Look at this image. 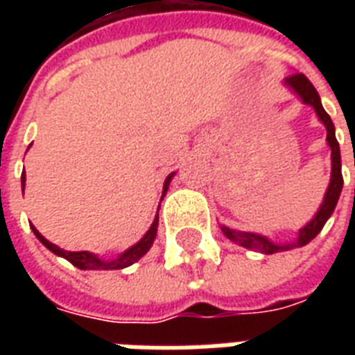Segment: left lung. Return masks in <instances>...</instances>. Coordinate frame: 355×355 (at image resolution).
Wrapping results in <instances>:
<instances>
[{
	"label": "left lung",
	"instance_id": "1",
	"mask_svg": "<svg viewBox=\"0 0 355 355\" xmlns=\"http://www.w3.org/2000/svg\"><path fill=\"white\" fill-rule=\"evenodd\" d=\"M284 85L287 88H291L295 94H297L302 103L313 107V110L317 112L319 119L324 123L326 127V141L330 145L331 149V177H330V186L326 189L324 200L320 205L319 211L315 214V217L306 225L304 228L298 230V237L291 243H284V245H278V243H272L270 239H267L265 236H259V234L252 232H241V230H234V228H228L225 225H221L223 234L230 239V241L237 243L245 248H252V250H258V252L263 254H275L282 252V250H291V248L304 247L308 245L311 239H313L317 234L322 230V227L326 225V221L330 219V216L336 210L337 200H339V195H341L343 189V173H341V150H339V144H337L336 138V127L331 123V118L326 114V110L322 108V103H320V97L315 90V86L309 83V79L304 73H293L289 77H286Z\"/></svg>",
	"mask_w": 355,
	"mask_h": 355
}]
</instances>
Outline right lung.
Here are the masks:
<instances>
[{
	"label": "right lung",
	"mask_w": 355,
	"mask_h": 355,
	"mask_svg": "<svg viewBox=\"0 0 355 355\" xmlns=\"http://www.w3.org/2000/svg\"><path fill=\"white\" fill-rule=\"evenodd\" d=\"M175 173H171L169 177L166 178V182H164V193H162V199H164V195L167 193V188H169V182H171V178ZM25 186V173H21V189ZM160 199V200H162ZM31 230L35 232V236L40 239V243L44 247H47L51 250L53 254H57L60 258L68 259L69 263H73L77 269L80 270H116V269H125L128 265H132L134 261H138L144 254H147L150 247H153V241H155L156 237V230H158V214H156L155 221L150 225V228L147 230L141 239H139L136 245H132L130 248H127L125 252L119 254L116 259H101L99 256L92 252H86V250H80V252H68V250H64V248L57 247V245H53L51 241H47L46 237L42 236L38 230H36L33 225H31Z\"/></svg>",
	"instance_id": "right-lung-1"
}]
</instances>
